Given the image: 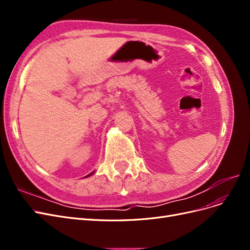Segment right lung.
Instances as JSON below:
<instances>
[{"mask_svg":"<svg viewBox=\"0 0 250 250\" xmlns=\"http://www.w3.org/2000/svg\"><path fill=\"white\" fill-rule=\"evenodd\" d=\"M93 173H94V172H92V173H90V174H88V175H87V176H85V177H88V176H90V175H92Z\"/></svg>","mask_w":250,"mask_h":250,"instance_id":"add662e5","label":"right lung"}]
</instances>
